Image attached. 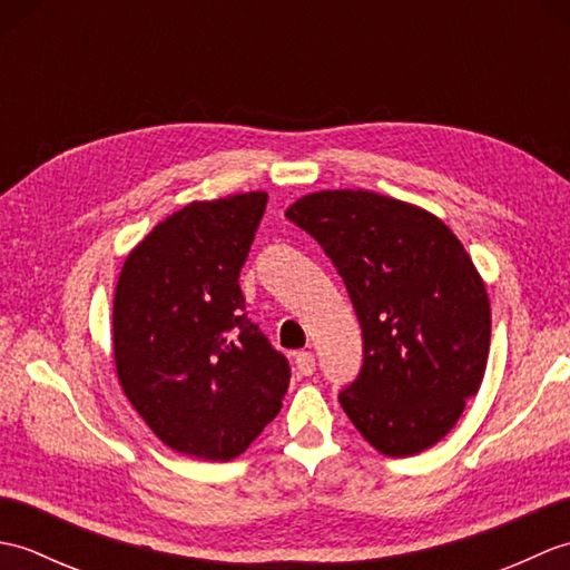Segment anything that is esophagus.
<instances>
[{
  "label": "esophagus",
  "mask_w": 570,
  "mask_h": 570,
  "mask_svg": "<svg viewBox=\"0 0 570 570\" xmlns=\"http://www.w3.org/2000/svg\"><path fill=\"white\" fill-rule=\"evenodd\" d=\"M294 365H296L298 374H304V377H308V374L316 372V357H313L311 353H296Z\"/></svg>",
  "instance_id": "1"
}]
</instances>
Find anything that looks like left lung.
Instances as JSON below:
<instances>
[{
	"label": "left lung",
	"instance_id": "8db88e82",
	"mask_svg": "<svg viewBox=\"0 0 570 570\" xmlns=\"http://www.w3.org/2000/svg\"><path fill=\"white\" fill-rule=\"evenodd\" d=\"M286 217L343 276L362 328V370L341 406L372 448L406 458L455 426L485 377L490 298L439 217L372 190H318Z\"/></svg>",
	"mask_w": 570,
	"mask_h": 570
}]
</instances>
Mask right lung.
Returning <instances> with one entry per match:
<instances>
[{"label":"right lung","instance_id":"1","mask_svg":"<svg viewBox=\"0 0 570 570\" xmlns=\"http://www.w3.org/2000/svg\"><path fill=\"white\" fill-rule=\"evenodd\" d=\"M266 193L193 200L156 225L119 272L112 341L119 384L176 453H245L288 390L292 367L245 313L239 272Z\"/></svg>","mask_w":570,"mask_h":570}]
</instances>
